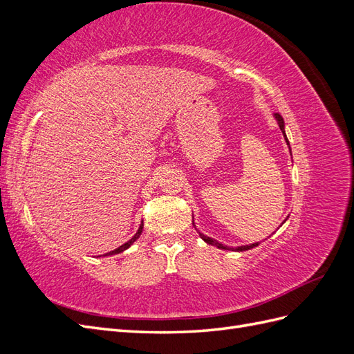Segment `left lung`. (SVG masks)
<instances>
[{"mask_svg":"<svg viewBox=\"0 0 354 354\" xmlns=\"http://www.w3.org/2000/svg\"><path fill=\"white\" fill-rule=\"evenodd\" d=\"M274 116H276L277 122H279L281 130H282V133H283V136H285V128H283V120H282V116H281L279 113H276ZM285 140H286V143H288V138H286V136H285ZM288 145H289V143H288ZM199 234H201V238H202L203 241H205L207 243H209V245L217 246V248H221V250H230L229 246H226V245H221V243H218L217 241H214V239H211V238L205 236V234H202V233H199ZM257 245H259V242H257V243H251V245H245V246H238V248L234 250V251H246V250H251V248H254V246H257ZM232 251H233V248H232Z\"/></svg>","mask_w":354,"mask_h":354,"instance_id":"8db88e82","label":"left lung"}]
</instances>
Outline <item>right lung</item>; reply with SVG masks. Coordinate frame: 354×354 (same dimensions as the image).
<instances>
[{
    "mask_svg": "<svg viewBox=\"0 0 354 354\" xmlns=\"http://www.w3.org/2000/svg\"><path fill=\"white\" fill-rule=\"evenodd\" d=\"M142 232H143V221H142V224H140V227H138L137 233L134 234V236H133V238H131L130 241H128V242H125V243H124V245H121V246H118V248H116V250H113V251L108 252V254H106V255H113V254H120V252L125 251V250L128 248V246H130V245H133V242L138 239V236H140V234H142Z\"/></svg>",
    "mask_w": 354,
    "mask_h": 354,
    "instance_id": "add662e5",
    "label": "right lung"
}]
</instances>
